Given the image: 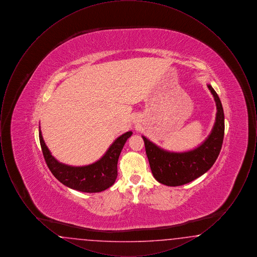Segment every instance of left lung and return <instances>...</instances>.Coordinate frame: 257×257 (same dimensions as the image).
I'll return each mask as SVG.
<instances>
[{
	"label": "left lung",
	"instance_id": "left-lung-1",
	"mask_svg": "<svg viewBox=\"0 0 257 257\" xmlns=\"http://www.w3.org/2000/svg\"><path fill=\"white\" fill-rule=\"evenodd\" d=\"M217 106L216 121L205 141L193 150L168 151L143 136L147 158L154 178L161 184L175 187L192 182L207 172L220 154L224 135V113L220 98L207 85Z\"/></svg>",
	"mask_w": 257,
	"mask_h": 257
}]
</instances>
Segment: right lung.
Here are the masks:
<instances>
[{"mask_svg": "<svg viewBox=\"0 0 257 257\" xmlns=\"http://www.w3.org/2000/svg\"><path fill=\"white\" fill-rule=\"evenodd\" d=\"M40 128V127H39ZM132 131L119 136L106 153L93 164L74 167L59 162L50 152L39 129V142L45 162L53 175L66 187L83 193H99L110 188L117 177V161Z\"/></svg>", "mask_w": 257, "mask_h": 257, "instance_id": "right-lung-1", "label": "right lung"}]
</instances>
